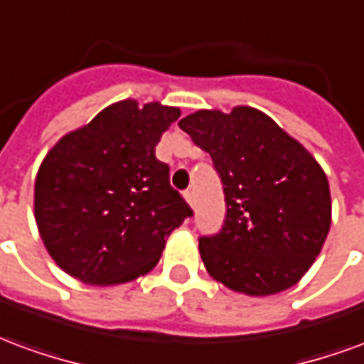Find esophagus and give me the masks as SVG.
I'll list each match as a JSON object with an SVG mask.
<instances>
[{
  "label": "esophagus",
  "mask_w": 364,
  "mask_h": 364,
  "mask_svg": "<svg viewBox=\"0 0 364 364\" xmlns=\"http://www.w3.org/2000/svg\"><path fill=\"white\" fill-rule=\"evenodd\" d=\"M185 200H187L191 206H195V193H193V191H185Z\"/></svg>",
  "instance_id": "obj_1"
}]
</instances>
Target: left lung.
<instances>
[{"label": "left lung", "mask_w": 364, "mask_h": 364, "mask_svg": "<svg viewBox=\"0 0 364 364\" xmlns=\"http://www.w3.org/2000/svg\"><path fill=\"white\" fill-rule=\"evenodd\" d=\"M179 128L210 154L226 198L218 234L198 240L208 274L250 296L294 287L326 242L329 183L320 164L253 107L197 111Z\"/></svg>", "instance_id": "obj_1"}]
</instances>
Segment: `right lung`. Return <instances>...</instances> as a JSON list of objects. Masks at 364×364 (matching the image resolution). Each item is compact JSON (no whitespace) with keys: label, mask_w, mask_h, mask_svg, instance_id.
I'll return each instance as SVG.
<instances>
[{"label":"right lung","mask_w":364,"mask_h":364,"mask_svg":"<svg viewBox=\"0 0 364 364\" xmlns=\"http://www.w3.org/2000/svg\"><path fill=\"white\" fill-rule=\"evenodd\" d=\"M177 107L134 99L109 105L62 136L38 167L35 220L62 271L85 284H122L150 273L189 205L156 158Z\"/></svg>","instance_id":"obj_1"}]
</instances>
